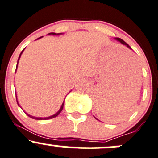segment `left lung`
<instances>
[{"mask_svg":"<svg viewBox=\"0 0 158 158\" xmlns=\"http://www.w3.org/2000/svg\"><path fill=\"white\" fill-rule=\"evenodd\" d=\"M115 40H117V41L120 42V43H121L122 44H123V45H126V46H127V47H128V48H131V47H130V46H129V45H128V44L126 43V42H125V41H123V40H122V39H120V38H115Z\"/></svg>","mask_w":158,"mask_h":158,"instance_id":"8db88e82","label":"left lung"}]
</instances>
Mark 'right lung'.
Segmentation results:
<instances>
[{
	"mask_svg": "<svg viewBox=\"0 0 158 158\" xmlns=\"http://www.w3.org/2000/svg\"><path fill=\"white\" fill-rule=\"evenodd\" d=\"M59 34H61V33H55V32H50V33H48V35H59ZM43 37V36H42ZM42 37H40V38H38V39H40V38H42ZM38 39H37V40H38ZM24 50V49H23ZM23 50L22 52H21V53H20V55H19V58H18V61H19V58H20V56H21V55H22V53H23ZM18 61H17V64H18ZM16 98H17V95H16ZM64 102H63V103H62V105H61V108H60V110H58V112H57L56 113H55V114H54L53 115H51V116H48V117H45V118H40V117H35V116H32V115H29V114H27V115H28V116H30V118H34V119H36V120H43V119H50V118H55V117H56L57 115H59V113H61V110H63V106H64ZM17 104H18L19 105V103H18V102H17Z\"/></svg>",
	"mask_w": 158,
	"mask_h": 158,
	"instance_id": "1",
	"label": "right lung"
}]
</instances>
